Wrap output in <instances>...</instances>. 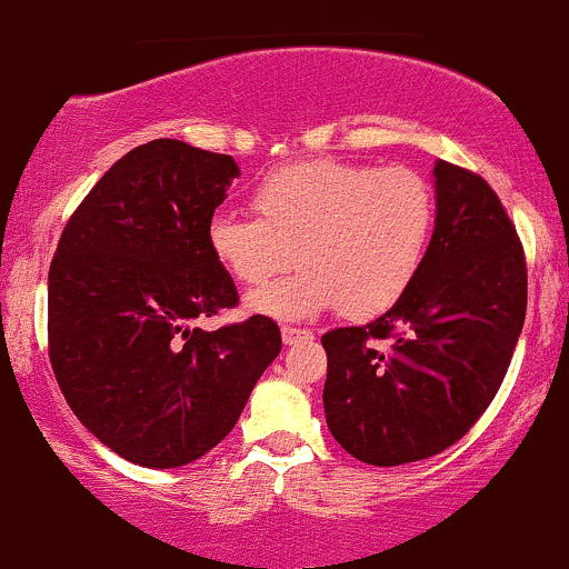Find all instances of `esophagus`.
Segmentation results:
<instances>
[{
  "label": "esophagus",
  "mask_w": 569,
  "mask_h": 569,
  "mask_svg": "<svg viewBox=\"0 0 569 569\" xmlns=\"http://www.w3.org/2000/svg\"><path fill=\"white\" fill-rule=\"evenodd\" d=\"M280 335H283V343H286V346L300 343V340H310V338H313V332L305 330V327H289V325H286L283 330H280Z\"/></svg>",
  "instance_id": "esophagus-1"
}]
</instances>
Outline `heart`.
<instances>
[{
	"mask_svg": "<svg viewBox=\"0 0 569 569\" xmlns=\"http://www.w3.org/2000/svg\"><path fill=\"white\" fill-rule=\"evenodd\" d=\"M253 207L259 214L214 212L207 242L218 264L250 289L295 259L302 264L248 300L272 319H308L335 305L357 321L390 310L420 274L436 220L433 190L415 169L338 158L272 169L256 184Z\"/></svg>",
	"mask_w": 569,
	"mask_h": 569,
	"instance_id": "heart-1",
	"label": "heart"
}]
</instances>
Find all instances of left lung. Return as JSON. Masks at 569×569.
Here are the masks:
<instances>
[{
    "instance_id": "8db88e82",
    "label": "left lung",
    "mask_w": 569,
    "mask_h": 569,
    "mask_svg": "<svg viewBox=\"0 0 569 569\" xmlns=\"http://www.w3.org/2000/svg\"><path fill=\"white\" fill-rule=\"evenodd\" d=\"M436 226L420 274L365 327L321 338L335 441L370 466L439 456L499 392L526 316L516 226L480 174L439 160Z\"/></svg>"
}]
</instances>
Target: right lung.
<instances>
[{
    "label": "right lung",
    "instance_id": "obj_1",
    "mask_svg": "<svg viewBox=\"0 0 569 569\" xmlns=\"http://www.w3.org/2000/svg\"><path fill=\"white\" fill-rule=\"evenodd\" d=\"M234 158L154 139L130 149L70 214L48 269V360L73 415L149 469L207 456L231 433L280 330L267 316L193 327L239 302L207 223Z\"/></svg>",
    "mask_w": 569,
    "mask_h": 569
}]
</instances>
